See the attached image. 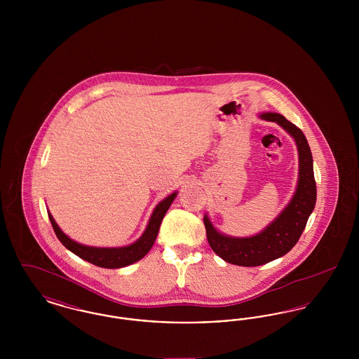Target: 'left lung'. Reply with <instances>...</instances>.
<instances>
[{
	"mask_svg": "<svg viewBox=\"0 0 359 359\" xmlns=\"http://www.w3.org/2000/svg\"><path fill=\"white\" fill-rule=\"evenodd\" d=\"M262 120L281 125L294 138L299 149V184L290 205L262 233L250 238H231L218 233L205 217L207 241L215 255L226 262L239 266H258L290 252L303 234L308 218L316 203V183L312 154L304 133L284 116L277 113L261 114Z\"/></svg>",
	"mask_w": 359,
	"mask_h": 359,
	"instance_id": "8db88e82",
	"label": "left lung"
}]
</instances>
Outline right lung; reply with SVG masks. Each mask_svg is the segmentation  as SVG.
Listing matches in <instances>:
<instances>
[{
	"mask_svg": "<svg viewBox=\"0 0 359 359\" xmlns=\"http://www.w3.org/2000/svg\"><path fill=\"white\" fill-rule=\"evenodd\" d=\"M176 198V192H173L168 198H165L161 203H158L154 208V214L151 217V221L148 223V227L142 237L136 241L135 243L125 246V248H91V246H85L81 245L75 241L69 238L59 227L56 222L53 221L51 214H48L50 221H51L53 231L56 234L57 239L71 250L74 255L81 257L82 259L88 261L97 266L101 268H107V269H117V268H123L128 266L138 259H141L145 256L151 248L154 246V241L157 237L158 229L161 221L168 211L173 199Z\"/></svg>",
	"mask_w": 359,
	"mask_h": 359,
	"instance_id": "right-lung-1",
	"label": "right lung"
}]
</instances>
